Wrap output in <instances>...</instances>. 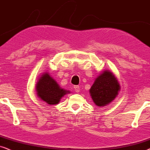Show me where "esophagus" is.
<instances>
[{"mask_svg": "<svg viewBox=\"0 0 150 150\" xmlns=\"http://www.w3.org/2000/svg\"><path fill=\"white\" fill-rule=\"evenodd\" d=\"M74 90H75V92H77V93H78V92H79V86H74Z\"/></svg>", "mask_w": 150, "mask_h": 150, "instance_id": "obj_1", "label": "esophagus"}]
</instances>
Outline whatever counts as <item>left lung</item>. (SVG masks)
Instances as JSON below:
<instances>
[{"mask_svg": "<svg viewBox=\"0 0 150 150\" xmlns=\"http://www.w3.org/2000/svg\"><path fill=\"white\" fill-rule=\"evenodd\" d=\"M120 86L115 75L105 71L96 79L90 89L92 99L98 106H103L114 100Z\"/></svg>", "mask_w": 150, "mask_h": 150, "instance_id": "left-lung-1", "label": "left lung"}]
</instances>
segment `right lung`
Wrapping results in <instances>:
<instances>
[{"mask_svg":"<svg viewBox=\"0 0 150 150\" xmlns=\"http://www.w3.org/2000/svg\"><path fill=\"white\" fill-rule=\"evenodd\" d=\"M36 91L38 97L49 105L58 103L62 97L69 93L61 88L55 79L47 73L42 75L36 83Z\"/></svg>","mask_w":150,"mask_h":150,"instance_id":"1","label":"right lung"}]
</instances>
